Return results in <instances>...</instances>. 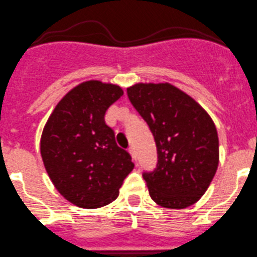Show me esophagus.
<instances>
[{
    "mask_svg": "<svg viewBox=\"0 0 257 257\" xmlns=\"http://www.w3.org/2000/svg\"><path fill=\"white\" fill-rule=\"evenodd\" d=\"M128 153L131 154V156H133L134 160H136V154H135V150H134L133 146H130V148H128Z\"/></svg>",
    "mask_w": 257,
    "mask_h": 257,
    "instance_id": "1",
    "label": "esophagus"
}]
</instances>
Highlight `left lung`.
<instances>
[{"mask_svg":"<svg viewBox=\"0 0 257 257\" xmlns=\"http://www.w3.org/2000/svg\"><path fill=\"white\" fill-rule=\"evenodd\" d=\"M127 96L156 144V168L143 173L151 199L173 209L194 204L218 167V135L212 118L169 83H138L127 88Z\"/></svg>","mask_w":257,"mask_h":257,"instance_id":"left-lung-1","label":"left lung"}]
</instances>
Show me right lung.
Segmentation results:
<instances>
[{
    "label": "right lung",
    "mask_w": 257,
    "mask_h": 257,
    "mask_svg": "<svg viewBox=\"0 0 257 257\" xmlns=\"http://www.w3.org/2000/svg\"><path fill=\"white\" fill-rule=\"evenodd\" d=\"M122 94L121 87L109 83H80L63 97L44 127V167L58 192L75 206L111 203L134 169L131 155L117 145L104 121L108 107Z\"/></svg>",
    "instance_id": "1"
}]
</instances>
